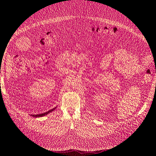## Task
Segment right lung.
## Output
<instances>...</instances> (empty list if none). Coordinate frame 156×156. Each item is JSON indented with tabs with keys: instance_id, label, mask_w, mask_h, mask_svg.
<instances>
[{
	"instance_id": "obj_1",
	"label": "right lung",
	"mask_w": 156,
	"mask_h": 156,
	"mask_svg": "<svg viewBox=\"0 0 156 156\" xmlns=\"http://www.w3.org/2000/svg\"><path fill=\"white\" fill-rule=\"evenodd\" d=\"M55 108H56V107H55ZM55 108H53V109L50 110V111H48V112H45L42 113V114H40V115H31V116H33V117H36V118H37V117H42V116H44L47 115L48 114H49V112H52V111H54V110L55 109Z\"/></svg>"
}]
</instances>
